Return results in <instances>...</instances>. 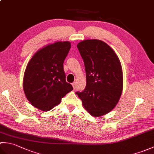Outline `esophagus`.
<instances>
[{
  "label": "esophagus",
  "mask_w": 154,
  "mask_h": 154,
  "mask_svg": "<svg viewBox=\"0 0 154 154\" xmlns=\"http://www.w3.org/2000/svg\"><path fill=\"white\" fill-rule=\"evenodd\" d=\"M72 85H73V89H75V88H76V82H73V83H72Z\"/></svg>",
  "instance_id": "esophagus-1"
}]
</instances>
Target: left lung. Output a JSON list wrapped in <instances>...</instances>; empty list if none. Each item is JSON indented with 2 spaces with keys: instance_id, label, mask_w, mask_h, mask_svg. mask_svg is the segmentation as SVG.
Instances as JSON below:
<instances>
[{
  "instance_id": "1",
  "label": "left lung",
  "mask_w": 154,
  "mask_h": 154,
  "mask_svg": "<svg viewBox=\"0 0 154 154\" xmlns=\"http://www.w3.org/2000/svg\"><path fill=\"white\" fill-rule=\"evenodd\" d=\"M77 47L86 72V87L76 94L91 115L110 112L122 94L123 76L119 57L109 45L99 40H86Z\"/></svg>"
}]
</instances>
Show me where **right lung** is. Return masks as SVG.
I'll return each instance as SVG.
<instances>
[{"mask_svg":"<svg viewBox=\"0 0 154 154\" xmlns=\"http://www.w3.org/2000/svg\"><path fill=\"white\" fill-rule=\"evenodd\" d=\"M69 42H57L38 51L29 61L23 81L25 95L37 109L48 111L73 89L66 82L63 62L69 51Z\"/></svg>","mask_w":154,"mask_h":154,"instance_id":"1","label":"right lung"}]
</instances>
